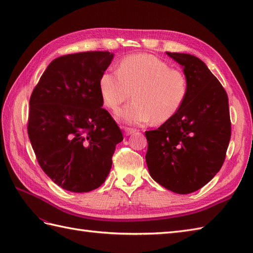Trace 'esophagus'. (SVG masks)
<instances>
[{
  "label": "esophagus",
  "mask_w": 253,
  "mask_h": 253,
  "mask_svg": "<svg viewBox=\"0 0 253 253\" xmlns=\"http://www.w3.org/2000/svg\"><path fill=\"white\" fill-rule=\"evenodd\" d=\"M124 131H125V135L126 136H129V135H132V133H135L136 129H132V128L125 127V128H124Z\"/></svg>",
  "instance_id": "34e87169"
}]
</instances>
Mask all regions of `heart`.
Wrapping results in <instances>:
<instances>
[{
    "label": "heart",
    "instance_id": "obj_1",
    "mask_svg": "<svg viewBox=\"0 0 253 253\" xmlns=\"http://www.w3.org/2000/svg\"><path fill=\"white\" fill-rule=\"evenodd\" d=\"M99 89L102 101L110 110H116L132 91L133 100L116 112L124 123L162 124L174 117L184 103L187 79L157 56L136 54L123 58L118 72L102 74Z\"/></svg>",
    "mask_w": 253,
    "mask_h": 253
}]
</instances>
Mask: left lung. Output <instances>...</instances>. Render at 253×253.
I'll return each instance as SVG.
<instances>
[{
	"instance_id": "8db88e82",
	"label": "left lung",
	"mask_w": 253,
	"mask_h": 253,
	"mask_svg": "<svg viewBox=\"0 0 253 253\" xmlns=\"http://www.w3.org/2000/svg\"><path fill=\"white\" fill-rule=\"evenodd\" d=\"M182 67L187 95L179 111L146 131V162L152 178L179 195L200 189L224 163L230 140L227 93L200 58L166 52Z\"/></svg>"
}]
</instances>
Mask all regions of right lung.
Here are the masks:
<instances>
[{"instance_id": "1", "label": "right lung", "mask_w": 253, "mask_h": 253, "mask_svg": "<svg viewBox=\"0 0 253 253\" xmlns=\"http://www.w3.org/2000/svg\"><path fill=\"white\" fill-rule=\"evenodd\" d=\"M114 57L107 51L55 58L29 101L28 136L44 173L72 192L105 181L123 133L103 107L99 80Z\"/></svg>"}]
</instances>
